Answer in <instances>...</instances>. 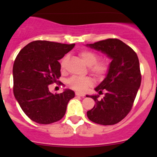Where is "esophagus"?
<instances>
[{"mask_svg": "<svg viewBox=\"0 0 157 157\" xmlns=\"http://www.w3.org/2000/svg\"><path fill=\"white\" fill-rule=\"evenodd\" d=\"M75 94H76V96H85V95L83 94V93H79V92H76Z\"/></svg>", "mask_w": 157, "mask_h": 157, "instance_id": "obj_1", "label": "esophagus"}]
</instances>
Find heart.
Returning <instances> with one entry per match:
<instances>
[{
  "label": "heart",
  "mask_w": 157,
  "mask_h": 157,
  "mask_svg": "<svg viewBox=\"0 0 157 157\" xmlns=\"http://www.w3.org/2000/svg\"><path fill=\"white\" fill-rule=\"evenodd\" d=\"M80 56L86 64V65L90 67V71L96 76H103L108 71V64L105 61H98V55L95 52L89 50H83L80 52ZM67 59V56L64 57V59L61 61V67L64 68L65 65V62ZM68 83L74 90L83 92L86 90L89 86L92 84V80L90 77H72L69 80Z\"/></svg>",
  "instance_id": "obj_1"
}]
</instances>
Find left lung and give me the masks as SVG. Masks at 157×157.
<instances>
[{"mask_svg": "<svg viewBox=\"0 0 157 157\" xmlns=\"http://www.w3.org/2000/svg\"><path fill=\"white\" fill-rule=\"evenodd\" d=\"M86 46L100 51L112 61L106 77L95 88L105 96L98 100L99 95L89 96L96 105L87 112L90 121L102 125H112L121 121L129 113L141 83L140 64L137 54L122 41L108 39Z\"/></svg>", "mask_w": 157, "mask_h": 157, "instance_id": "left-lung-1", "label": "left lung"}]
</instances>
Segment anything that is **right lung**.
I'll use <instances>...</instances> for the list:
<instances>
[{"label":"right lung","instance_id":"obj_1","mask_svg":"<svg viewBox=\"0 0 157 157\" xmlns=\"http://www.w3.org/2000/svg\"><path fill=\"white\" fill-rule=\"evenodd\" d=\"M75 44L37 40L24 47L17 55L13 67V94L22 110L36 123L48 124L64 117L67 103L74 97L73 90L54 94L48 85L61 77L58 62Z\"/></svg>","mask_w":157,"mask_h":157}]
</instances>
